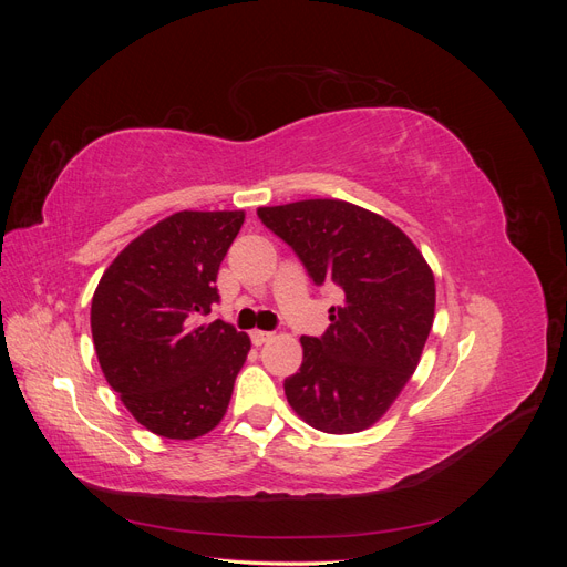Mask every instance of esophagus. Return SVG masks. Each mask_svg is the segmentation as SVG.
I'll return each instance as SVG.
<instances>
[{
  "label": "esophagus",
  "mask_w": 567,
  "mask_h": 567,
  "mask_svg": "<svg viewBox=\"0 0 567 567\" xmlns=\"http://www.w3.org/2000/svg\"><path fill=\"white\" fill-rule=\"evenodd\" d=\"M250 340H252V346H265L267 340H271V333L269 331H250Z\"/></svg>",
  "instance_id": "34e87169"
}]
</instances>
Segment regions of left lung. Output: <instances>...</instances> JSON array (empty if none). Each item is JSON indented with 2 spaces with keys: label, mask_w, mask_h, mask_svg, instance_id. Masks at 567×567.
<instances>
[{
  "label": "left lung",
  "mask_w": 567,
  "mask_h": 567,
  "mask_svg": "<svg viewBox=\"0 0 567 567\" xmlns=\"http://www.w3.org/2000/svg\"><path fill=\"white\" fill-rule=\"evenodd\" d=\"M257 217L317 286L342 290L326 333L300 338L302 367L284 381L288 404L317 431H364L419 367L435 317L431 267L402 229L346 200L274 205Z\"/></svg>",
  "instance_id": "left-lung-1"
}]
</instances>
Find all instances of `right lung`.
<instances>
[{
    "label": "right lung",
    "instance_id": "obj_1",
    "mask_svg": "<svg viewBox=\"0 0 567 567\" xmlns=\"http://www.w3.org/2000/svg\"><path fill=\"white\" fill-rule=\"evenodd\" d=\"M244 210L165 217L120 252L92 298L101 371L151 433L194 440L225 416L250 338L215 319L217 271Z\"/></svg>",
    "mask_w": 567,
    "mask_h": 567
}]
</instances>
